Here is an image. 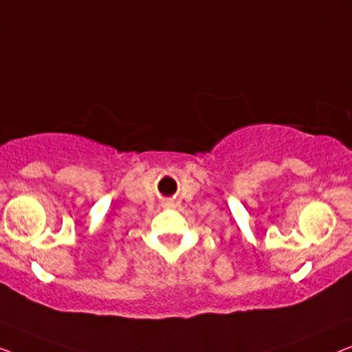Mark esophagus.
I'll return each mask as SVG.
<instances>
[{"mask_svg": "<svg viewBox=\"0 0 352 352\" xmlns=\"http://www.w3.org/2000/svg\"><path fill=\"white\" fill-rule=\"evenodd\" d=\"M167 206H169V207H172V202H169V204H167Z\"/></svg>", "mask_w": 352, "mask_h": 352, "instance_id": "obj_1", "label": "esophagus"}]
</instances>
